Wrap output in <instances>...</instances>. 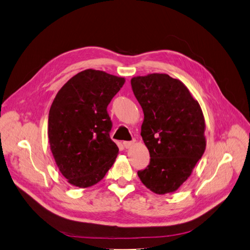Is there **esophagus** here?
I'll return each mask as SVG.
<instances>
[{
  "mask_svg": "<svg viewBox=\"0 0 250 250\" xmlns=\"http://www.w3.org/2000/svg\"><path fill=\"white\" fill-rule=\"evenodd\" d=\"M134 140H131V142H124V146H125V149H129V148H131V146L134 145Z\"/></svg>",
  "mask_w": 250,
  "mask_h": 250,
  "instance_id": "1",
  "label": "esophagus"
}]
</instances>
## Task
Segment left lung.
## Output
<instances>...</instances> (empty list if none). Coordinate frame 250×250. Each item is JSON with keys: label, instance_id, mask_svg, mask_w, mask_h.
<instances>
[{"label": "left lung", "instance_id": "obj_1", "mask_svg": "<svg viewBox=\"0 0 250 250\" xmlns=\"http://www.w3.org/2000/svg\"><path fill=\"white\" fill-rule=\"evenodd\" d=\"M131 85L144 111L140 135L151 157L137 174L156 194L174 192L206 148L202 108L186 85L167 74L134 77Z\"/></svg>", "mask_w": 250, "mask_h": 250}]
</instances>
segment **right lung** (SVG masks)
<instances>
[{"mask_svg": "<svg viewBox=\"0 0 250 250\" xmlns=\"http://www.w3.org/2000/svg\"><path fill=\"white\" fill-rule=\"evenodd\" d=\"M124 84L121 77L85 69L56 95L48 114L50 150L62 175L76 187L100 182L117 157L107 105Z\"/></svg>", "mask_w": 250, "mask_h": 250, "instance_id": "add662e5", "label": "right lung"}]
</instances>
